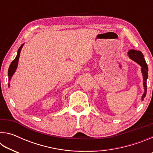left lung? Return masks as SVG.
I'll list each match as a JSON object with an SVG mask.
<instances>
[{"label": "left lung", "instance_id": "1", "mask_svg": "<svg viewBox=\"0 0 153 153\" xmlns=\"http://www.w3.org/2000/svg\"><path fill=\"white\" fill-rule=\"evenodd\" d=\"M128 55L129 57L130 58L131 60L136 62L137 63L139 64L141 66V71L142 74V76H143V85H144V92L142 97V100H143L144 98L146 97V80L148 78V66L146 63V61L144 58V55L140 51H136V50H129L128 51Z\"/></svg>", "mask_w": 153, "mask_h": 153}]
</instances>
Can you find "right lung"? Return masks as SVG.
Segmentation results:
<instances>
[{"mask_svg": "<svg viewBox=\"0 0 153 153\" xmlns=\"http://www.w3.org/2000/svg\"><path fill=\"white\" fill-rule=\"evenodd\" d=\"M24 44H23V45H21V46L19 47V48L18 49V51H17V55L16 56V57L14 59L13 61L11 62V65H10L9 66V70H8V76H9V80L10 81L11 79V77L13 76L14 73L16 71L17 69V65H18V61H19V55H20V53H21V50H22V48L23 47V46H24Z\"/></svg>", "mask_w": 153, "mask_h": 153, "instance_id": "1", "label": "right lung"}]
</instances>
